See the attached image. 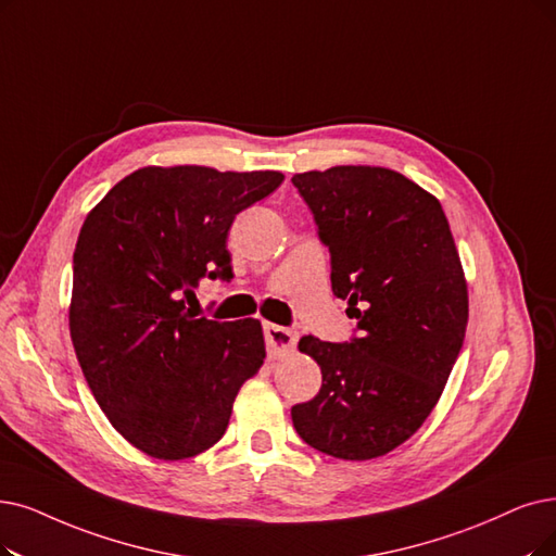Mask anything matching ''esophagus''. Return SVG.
Instances as JSON below:
<instances>
[{
	"label": "esophagus",
	"mask_w": 556,
	"mask_h": 556,
	"mask_svg": "<svg viewBox=\"0 0 556 556\" xmlns=\"http://www.w3.org/2000/svg\"><path fill=\"white\" fill-rule=\"evenodd\" d=\"M264 340H266V349H269L271 355H285L290 353L296 344V332L285 328V326H276V324H266L264 326Z\"/></svg>",
	"instance_id": "esophagus-1"
}]
</instances>
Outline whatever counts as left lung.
Here are the masks:
<instances>
[{
	"mask_svg": "<svg viewBox=\"0 0 556 556\" xmlns=\"http://www.w3.org/2000/svg\"><path fill=\"white\" fill-rule=\"evenodd\" d=\"M330 251L332 294L358 321L349 342L305 336L321 390L292 408L328 456L369 460L406 442L445 390L468 326V285L438 198L381 166L292 177Z\"/></svg>",
	"mask_w": 556,
	"mask_h": 556,
	"instance_id": "1",
	"label": "left lung"
}]
</instances>
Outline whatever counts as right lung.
<instances>
[{
	"label": "right lung",
	"instance_id": "1",
	"mask_svg": "<svg viewBox=\"0 0 556 556\" xmlns=\"http://www.w3.org/2000/svg\"><path fill=\"white\" fill-rule=\"evenodd\" d=\"M278 170L146 166L86 216L73 255L71 338L114 429L152 458L182 460L226 433L264 363L257 319L191 313L203 278H232L228 230L280 187Z\"/></svg>",
	"mask_w": 556,
	"mask_h": 556
}]
</instances>
